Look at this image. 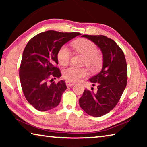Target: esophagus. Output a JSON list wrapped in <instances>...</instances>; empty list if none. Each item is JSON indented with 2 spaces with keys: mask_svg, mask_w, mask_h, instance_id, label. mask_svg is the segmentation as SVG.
I'll list each match as a JSON object with an SVG mask.
<instances>
[{
  "mask_svg": "<svg viewBox=\"0 0 147 147\" xmlns=\"http://www.w3.org/2000/svg\"><path fill=\"white\" fill-rule=\"evenodd\" d=\"M65 83H66V85H67V87H71L72 86L75 85V83L71 82H70V81H66Z\"/></svg>",
  "mask_w": 147,
  "mask_h": 147,
  "instance_id": "esophagus-1",
  "label": "esophagus"
}]
</instances>
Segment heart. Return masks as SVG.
Listing matches in <instances>:
<instances>
[{
    "label": "heart",
    "mask_w": 147,
    "mask_h": 147,
    "mask_svg": "<svg viewBox=\"0 0 147 147\" xmlns=\"http://www.w3.org/2000/svg\"><path fill=\"white\" fill-rule=\"evenodd\" d=\"M72 46L76 53L84 56L83 63L89 70L92 72L100 70L103 64V57L98 52L97 47L93 42L86 39H82L73 42ZM71 56L70 49L65 45L61 46L57 53V58L62 65H65L69 63ZM87 73L85 68L71 65L63 69L62 74L67 81L77 82L85 76Z\"/></svg>",
    "instance_id": "obj_1"
}]
</instances>
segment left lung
Segmentation results:
<instances>
[{
  "label": "left lung",
  "mask_w": 147,
  "mask_h": 147,
  "mask_svg": "<svg viewBox=\"0 0 147 147\" xmlns=\"http://www.w3.org/2000/svg\"><path fill=\"white\" fill-rule=\"evenodd\" d=\"M82 37L95 43L103 54L101 71L89 79L97 91L86 89L79 99L80 106L86 113L98 117L112 110L120 100L127 84V64L123 51L113 39L102 35Z\"/></svg>",
  "instance_id": "1"
}]
</instances>
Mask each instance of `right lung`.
Listing matches in <instances>:
<instances>
[{
    "instance_id": "right-lung-1",
    "label": "right lung",
    "mask_w": 147,
    "mask_h": 147,
    "mask_svg": "<svg viewBox=\"0 0 147 147\" xmlns=\"http://www.w3.org/2000/svg\"><path fill=\"white\" fill-rule=\"evenodd\" d=\"M80 35L78 32L48 30L37 34L27 43L19 67V78L24 96L37 110H49L60 102L67 86L63 80L53 82V78L61 76L56 66L57 53L65 43Z\"/></svg>"
}]
</instances>
